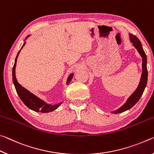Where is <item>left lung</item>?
Listing matches in <instances>:
<instances>
[{
	"mask_svg": "<svg viewBox=\"0 0 154 154\" xmlns=\"http://www.w3.org/2000/svg\"><path fill=\"white\" fill-rule=\"evenodd\" d=\"M130 41L133 43V46H134L137 49L138 52H139L140 56L142 57L143 59V63H142V67H143V72L142 75H141L140 81L139 83V85L137 87V90L133 93L132 95L129 97V99L125 102L124 105H123L119 109L116 110V111L113 112V113H120L125 111V110H129L130 108H132L136 103H137L143 95V91L145 89L146 85H147V57L145 53L144 50L143 49L142 44L135 35L130 34Z\"/></svg>",
	"mask_w": 154,
	"mask_h": 154,
	"instance_id": "8db88e82",
	"label": "left lung"
}]
</instances>
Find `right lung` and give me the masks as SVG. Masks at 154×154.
I'll list each match as a JSON object with an SVG mask.
<instances>
[{
  "label": "right lung",
  "instance_id": "right-lung-1",
  "mask_svg": "<svg viewBox=\"0 0 154 154\" xmlns=\"http://www.w3.org/2000/svg\"><path fill=\"white\" fill-rule=\"evenodd\" d=\"M25 44H26V42L24 43L22 48H23ZM20 50L16 56V60H15V63L13 67V70H12V78H13V82H14L15 88H16V92L17 95H19L20 100H21L22 102H23L24 104L26 105L28 108H29L30 109L35 110V111L41 112H48L53 111L54 110L57 109V108L59 106L60 104L54 105V106H50L49 104H47L46 103H45L44 102V101L41 100L40 99H39L38 97L35 96V95L32 94L31 92H29V91L26 90L25 88H24L22 85H20L19 83L17 82L16 80V74H15V72H16V70L15 69H16L17 59L20 52ZM73 75H74V74H71L69 75V77H68L67 80V85L69 84L70 81H71V80L73 77Z\"/></svg>",
  "mask_w": 154,
  "mask_h": 154
}]
</instances>
